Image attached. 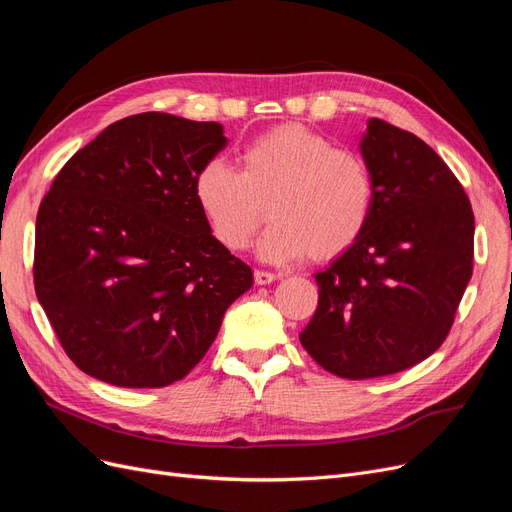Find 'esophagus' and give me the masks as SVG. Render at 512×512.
<instances>
[{
  "label": "esophagus",
  "instance_id": "1",
  "mask_svg": "<svg viewBox=\"0 0 512 512\" xmlns=\"http://www.w3.org/2000/svg\"><path fill=\"white\" fill-rule=\"evenodd\" d=\"M278 276L274 272H268V270H255V283L257 285H270L274 283Z\"/></svg>",
  "mask_w": 512,
  "mask_h": 512
}]
</instances>
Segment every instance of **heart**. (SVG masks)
<instances>
[{
	"mask_svg": "<svg viewBox=\"0 0 512 512\" xmlns=\"http://www.w3.org/2000/svg\"><path fill=\"white\" fill-rule=\"evenodd\" d=\"M193 197L212 238L227 251L251 244L266 204L272 223L257 242L259 259L289 263L308 251L329 259L366 229L374 178L359 153L287 123L246 144L240 170L221 157L208 159L193 178Z\"/></svg>",
	"mask_w": 512,
	"mask_h": 512,
	"instance_id": "b5f03b06",
	"label": "heart"
}]
</instances>
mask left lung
<instances>
[{"label":"left lung","mask_w":512,"mask_h":512,"mask_svg":"<svg viewBox=\"0 0 512 512\" xmlns=\"http://www.w3.org/2000/svg\"><path fill=\"white\" fill-rule=\"evenodd\" d=\"M374 178L361 236L315 274L319 306L300 342L340 378L408 370L447 338L470 276L474 214L430 146L370 119L359 140Z\"/></svg>","instance_id":"left-lung-1"}]
</instances>
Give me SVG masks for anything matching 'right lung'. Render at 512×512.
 Instances as JSON below:
<instances>
[{
    "label": "right lung",
    "instance_id": "right-lung-1",
    "mask_svg": "<svg viewBox=\"0 0 512 512\" xmlns=\"http://www.w3.org/2000/svg\"><path fill=\"white\" fill-rule=\"evenodd\" d=\"M221 123L142 112L65 163L36 219L38 302L74 364L127 389L187 376L253 272L212 238L193 178Z\"/></svg>",
    "mask_w": 512,
    "mask_h": 512
}]
</instances>
